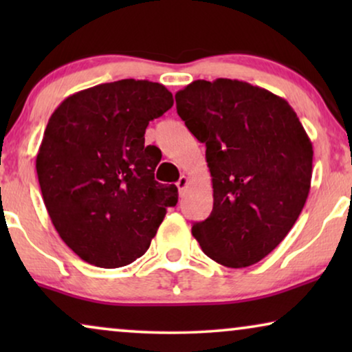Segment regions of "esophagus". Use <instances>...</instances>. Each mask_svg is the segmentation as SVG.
<instances>
[{
	"label": "esophagus",
	"instance_id": "esophagus-1",
	"mask_svg": "<svg viewBox=\"0 0 352 352\" xmlns=\"http://www.w3.org/2000/svg\"><path fill=\"white\" fill-rule=\"evenodd\" d=\"M187 184H189V177H187V176H181L179 179H177L176 187H177V190H179V194H182V192L186 190Z\"/></svg>",
	"mask_w": 352,
	"mask_h": 352
}]
</instances>
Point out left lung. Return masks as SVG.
I'll use <instances>...</instances> for the list:
<instances>
[{
  "instance_id": "1",
  "label": "left lung",
  "mask_w": 352,
  "mask_h": 352,
  "mask_svg": "<svg viewBox=\"0 0 352 352\" xmlns=\"http://www.w3.org/2000/svg\"><path fill=\"white\" fill-rule=\"evenodd\" d=\"M177 115L206 146L213 210L192 235L228 267L261 261L290 232L311 189L312 144L285 99L245 81L197 80Z\"/></svg>"
}]
</instances>
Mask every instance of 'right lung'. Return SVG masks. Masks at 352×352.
Listing matches in <instances>:
<instances>
[{
	"label": "right lung",
	"mask_w": 352,
	"mask_h": 352,
	"mask_svg": "<svg viewBox=\"0 0 352 352\" xmlns=\"http://www.w3.org/2000/svg\"><path fill=\"white\" fill-rule=\"evenodd\" d=\"M173 102L160 83L120 80L69 96L51 115L36 175L52 224L83 261L133 263L177 204L176 186L153 177L162 155L144 144Z\"/></svg>",
	"instance_id": "1"
}]
</instances>
